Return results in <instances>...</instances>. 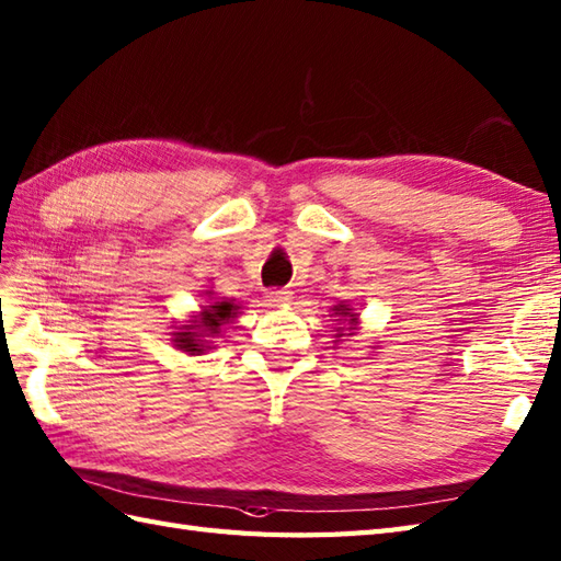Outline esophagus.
I'll use <instances>...</instances> for the list:
<instances>
[{"instance_id": "obj_1", "label": "esophagus", "mask_w": 561, "mask_h": 561, "mask_svg": "<svg viewBox=\"0 0 561 561\" xmlns=\"http://www.w3.org/2000/svg\"><path fill=\"white\" fill-rule=\"evenodd\" d=\"M266 300H268V305H285V302L293 300V293L285 290V288H273V290L266 293Z\"/></svg>"}]
</instances>
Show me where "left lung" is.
<instances>
[{
  "mask_svg": "<svg viewBox=\"0 0 561 561\" xmlns=\"http://www.w3.org/2000/svg\"><path fill=\"white\" fill-rule=\"evenodd\" d=\"M333 314H335V317H351V323L355 321V314H353V309H351V307H347V305H335V307H333ZM335 321H341V319H335ZM341 335H345V333L341 331L339 335H335V339H341Z\"/></svg>",
  "mask_w": 561,
  "mask_h": 561,
  "instance_id": "left-lung-1",
  "label": "left lung"
}]
</instances>
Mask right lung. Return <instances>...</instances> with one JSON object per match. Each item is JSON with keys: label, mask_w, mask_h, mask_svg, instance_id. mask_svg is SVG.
Listing matches in <instances>:
<instances>
[{"label": "right lung", "mask_w": 561, "mask_h": 561, "mask_svg": "<svg viewBox=\"0 0 561 561\" xmlns=\"http://www.w3.org/2000/svg\"><path fill=\"white\" fill-rule=\"evenodd\" d=\"M238 309L240 307L234 302L208 305V309L202 312V319L190 323V327H182V331L175 333V343L180 351H186L190 355L202 353L204 347H208L204 339H210V335L220 333V327L230 323V319H234V314H238Z\"/></svg>", "instance_id": "right-lung-1"}]
</instances>
